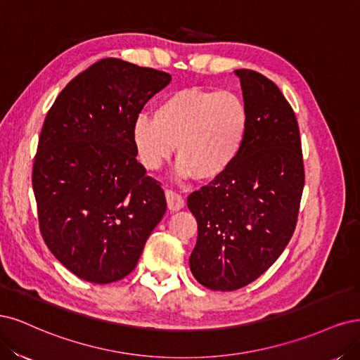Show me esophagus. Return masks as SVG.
Instances as JSON below:
<instances>
[{
    "instance_id": "esophagus-1",
    "label": "esophagus",
    "mask_w": 360,
    "mask_h": 360,
    "mask_svg": "<svg viewBox=\"0 0 360 360\" xmlns=\"http://www.w3.org/2000/svg\"><path fill=\"white\" fill-rule=\"evenodd\" d=\"M166 200H167V207L170 212H176L185 206V202L182 197L172 190H166Z\"/></svg>"
}]
</instances>
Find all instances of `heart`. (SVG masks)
Listing matches in <instances>:
<instances>
[{"instance_id": "obj_1", "label": "heart", "mask_w": 360, "mask_h": 360, "mask_svg": "<svg viewBox=\"0 0 360 360\" xmlns=\"http://www.w3.org/2000/svg\"><path fill=\"white\" fill-rule=\"evenodd\" d=\"M250 109L233 91L182 88L161 100L154 120L139 117L131 143L141 166L157 172L176 146L178 176L211 182L221 178L245 149Z\"/></svg>"}]
</instances>
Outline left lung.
Here are the masks:
<instances>
[{
  "label": "left lung",
  "mask_w": 360,
  "mask_h": 360,
  "mask_svg": "<svg viewBox=\"0 0 360 360\" xmlns=\"http://www.w3.org/2000/svg\"><path fill=\"white\" fill-rule=\"evenodd\" d=\"M235 75L250 109L245 149L227 173L187 200L197 219L191 274L218 292L245 287L281 256L305 182L293 109L268 77L248 68Z\"/></svg>",
  "instance_id": "left-lung-1"
}]
</instances>
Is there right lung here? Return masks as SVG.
Segmentation results:
<instances>
[{
  "label": "right lung",
  "instance_id": "1",
  "mask_svg": "<svg viewBox=\"0 0 360 360\" xmlns=\"http://www.w3.org/2000/svg\"><path fill=\"white\" fill-rule=\"evenodd\" d=\"M172 76L117 58L76 76L44 120L32 167L41 236L76 276L122 280L166 212L160 184L145 175L131 127Z\"/></svg>",
  "mask_w": 360,
  "mask_h": 360
}]
</instances>
